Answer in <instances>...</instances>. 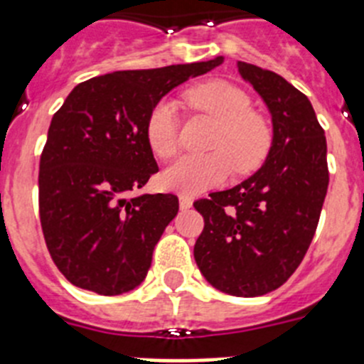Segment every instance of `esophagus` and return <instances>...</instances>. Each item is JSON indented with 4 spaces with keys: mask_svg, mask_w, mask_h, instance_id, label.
<instances>
[{
    "mask_svg": "<svg viewBox=\"0 0 364 364\" xmlns=\"http://www.w3.org/2000/svg\"><path fill=\"white\" fill-rule=\"evenodd\" d=\"M193 205V200L186 195H180V210H189Z\"/></svg>",
    "mask_w": 364,
    "mask_h": 364,
    "instance_id": "obj_1",
    "label": "esophagus"
}]
</instances>
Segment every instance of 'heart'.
I'll return each instance as SVG.
<instances>
[{"label":"heart","mask_w":364,"mask_h":364,"mask_svg":"<svg viewBox=\"0 0 364 364\" xmlns=\"http://www.w3.org/2000/svg\"><path fill=\"white\" fill-rule=\"evenodd\" d=\"M186 104L218 122L210 142L213 153L189 154L164 171L167 189L184 195L222 184L233 169L250 173L268 154L272 131L260 114L253 112L252 98L237 85L213 80L195 85L182 95ZM146 140L154 156L167 160L178 151V111L169 100L153 105L146 120Z\"/></svg>","instance_id":"obj_1"}]
</instances>
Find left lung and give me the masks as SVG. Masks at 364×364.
Wrapping results in <instances>:
<instances>
[{
	"label": "left lung",
	"mask_w": 364,
	"mask_h": 364,
	"mask_svg": "<svg viewBox=\"0 0 364 364\" xmlns=\"http://www.w3.org/2000/svg\"><path fill=\"white\" fill-rule=\"evenodd\" d=\"M239 73L272 112L273 142L255 175L193 204L204 217L195 260L217 290L257 297L277 290L302 262L330 176L310 100L273 70L239 62Z\"/></svg>",
	"instance_id": "8db88e82"
}]
</instances>
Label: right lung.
I'll return each instance as SVG.
<instances>
[{
    "label": "right lung",
    "mask_w": 364,
    "mask_h": 364,
    "mask_svg": "<svg viewBox=\"0 0 364 364\" xmlns=\"http://www.w3.org/2000/svg\"><path fill=\"white\" fill-rule=\"evenodd\" d=\"M222 62L96 76L54 112L40 159V222L54 264L74 286L120 295L146 279L154 246L178 213L171 193L127 197L159 171L147 114L176 85Z\"/></svg>",
    "instance_id": "1"
}]
</instances>
